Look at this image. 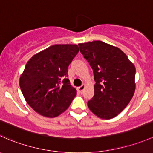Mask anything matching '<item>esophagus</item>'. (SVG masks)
I'll return each instance as SVG.
<instances>
[{
	"label": "esophagus",
	"instance_id": "esophagus-1",
	"mask_svg": "<svg viewBox=\"0 0 153 153\" xmlns=\"http://www.w3.org/2000/svg\"><path fill=\"white\" fill-rule=\"evenodd\" d=\"M85 87H86L85 84H82L81 86H79V87L77 88V89H78V91L79 92H82L83 91H84V89H85Z\"/></svg>",
	"mask_w": 153,
	"mask_h": 153
}]
</instances>
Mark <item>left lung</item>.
<instances>
[{"instance_id": "8db88e82", "label": "left lung", "mask_w": 153, "mask_h": 153, "mask_svg": "<svg viewBox=\"0 0 153 153\" xmlns=\"http://www.w3.org/2000/svg\"><path fill=\"white\" fill-rule=\"evenodd\" d=\"M89 63L95 84L89 109L100 118L111 119L128 105L135 89V67L119 48L101 41L78 44Z\"/></svg>"}]
</instances>
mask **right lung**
<instances>
[{"label":"right lung","instance_id":"right-lung-1","mask_svg":"<svg viewBox=\"0 0 153 153\" xmlns=\"http://www.w3.org/2000/svg\"><path fill=\"white\" fill-rule=\"evenodd\" d=\"M79 52L76 44H55L35 54L20 77V87L34 110L48 118L69 107L77 91L68 79V67Z\"/></svg>","mask_w":153,"mask_h":153}]
</instances>
